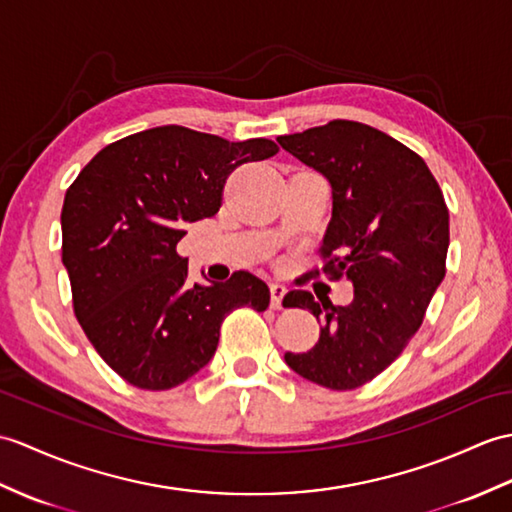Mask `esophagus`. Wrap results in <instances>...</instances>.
<instances>
[{"label":"esophagus","instance_id":"esophagus-1","mask_svg":"<svg viewBox=\"0 0 512 512\" xmlns=\"http://www.w3.org/2000/svg\"><path fill=\"white\" fill-rule=\"evenodd\" d=\"M285 294H288V288H285V285H281V283L270 285V307L272 310H281Z\"/></svg>","mask_w":512,"mask_h":512}]
</instances>
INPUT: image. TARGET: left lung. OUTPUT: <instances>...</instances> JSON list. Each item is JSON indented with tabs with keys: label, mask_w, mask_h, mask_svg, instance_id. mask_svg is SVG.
<instances>
[{
	"label": "left lung",
	"mask_w": 512,
	"mask_h": 512,
	"mask_svg": "<svg viewBox=\"0 0 512 512\" xmlns=\"http://www.w3.org/2000/svg\"><path fill=\"white\" fill-rule=\"evenodd\" d=\"M277 141L329 181L323 272L353 283L349 305L316 303L307 290L285 294L283 305L310 310L323 325L310 351L285 353V362L318 386L360 388L406 349L445 277L443 192L417 152L360 122L334 120Z\"/></svg>",
	"instance_id": "obj_1"
}]
</instances>
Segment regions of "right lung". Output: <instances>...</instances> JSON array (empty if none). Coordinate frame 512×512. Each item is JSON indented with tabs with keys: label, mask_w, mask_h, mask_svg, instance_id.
<instances>
[{
	"label": "right lung",
	"mask_w": 512,
	"mask_h": 512,
	"mask_svg": "<svg viewBox=\"0 0 512 512\" xmlns=\"http://www.w3.org/2000/svg\"><path fill=\"white\" fill-rule=\"evenodd\" d=\"M277 152L270 139L159 126L102 148L69 185L61 227L74 314L128 384L187 382L213 358L229 312L268 307V285L251 272L192 285L176 246L187 224L216 216L235 168Z\"/></svg>",
	"instance_id": "1"
}]
</instances>
